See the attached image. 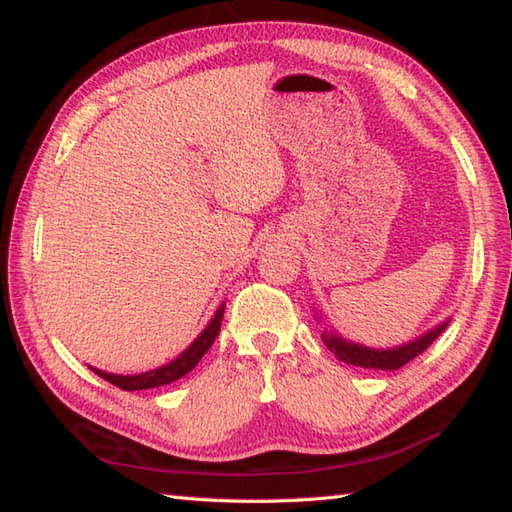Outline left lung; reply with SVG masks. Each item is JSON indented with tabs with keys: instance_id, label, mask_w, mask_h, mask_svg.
<instances>
[{
	"instance_id": "8db88e82",
	"label": "left lung",
	"mask_w": 512,
	"mask_h": 512,
	"mask_svg": "<svg viewBox=\"0 0 512 512\" xmlns=\"http://www.w3.org/2000/svg\"><path fill=\"white\" fill-rule=\"evenodd\" d=\"M449 321L436 325V328L429 330L427 334H422L416 341L405 343L400 347H389V350H374V347H365V345H358L352 341H345L343 336L334 334V332H323V343L328 345L336 356H339V361H343L347 365L367 367V369H385L387 372V369H400L402 365H407L418 354L427 350V347L444 332Z\"/></svg>"
}]
</instances>
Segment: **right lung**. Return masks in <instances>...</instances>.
<instances>
[{
	"label": "right lung",
	"instance_id": "right-lung-1",
	"mask_svg": "<svg viewBox=\"0 0 512 512\" xmlns=\"http://www.w3.org/2000/svg\"><path fill=\"white\" fill-rule=\"evenodd\" d=\"M222 317H224V303L217 308L215 317L211 319V323L206 325L202 330V334L195 339L187 350H184L176 361H171L169 365H162L158 369H151V372L145 374H136V376H118V374H107L103 369H94L90 367L94 374H99L101 378H105L107 383H112L116 387H121L125 391H138V389H154V387H162L169 383H176L178 378L187 376L191 369L200 363V358L209 352V347L213 345V341L217 339L222 328Z\"/></svg>",
	"mask_w": 512,
	"mask_h": 512
}]
</instances>
